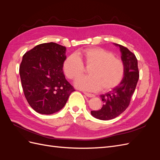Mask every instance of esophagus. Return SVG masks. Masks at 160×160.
Returning <instances> with one entry per match:
<instances>
[{"mask_svg": "<svg viewBox=\"0 0 160 160\" xmlns=\"http://www.w3.org/2000/svg\"><path fill=\"white\" fill-rule=\"evenodd\" d=\"M84 94H85L87 97H88V98H93V97H95V95H94L93 94L89 93H86V92H84Z\"/></svg>", "mask_w": 160, "mask_h": 160, "instance_id": "esophagus-1", "label": "esophagus"}]
</instances>
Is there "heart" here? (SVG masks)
<instances>
[{"label": "heart", "instance_id": "1", "mask_svg": "<svg viewBox=\"0 0 160 160\" xmlns=\"http://www.w3.org/2000/svg\"><path fill=\"white\" fill-rule=\"evenodd\" d=\"M83 62L91 67L88 71L89 76L75 81V86L81 90L108 91L118 86L123 78L125 66L122 60L101 47L88 48L80 51L79 56L72 54L67 57L62 64V70L67 78L75 80L83 74Z\"/></svg>", "mask_w": 160, "mask_h": 160}]
</instances>
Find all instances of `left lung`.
I'll return each instance as SVG.
<instances>
[{"mask_svg":"<svg viewBox=\"0 0 160 160\" xmlns=\"http://www.w3.org/2000/svg\"><path fill=\"white\" fill-rule=\"evenodd\" d=\"M119 47L121 58L125 66V73L122 82L108 93L101 95L103 106L101 109L91 111L94 118L101 120H109L117 118L128 108L131 98L139 79L138 60L128 48L114 43Z\"/></svg>","mask_w":160,"mask_h":160,"instance_id":"obj_1","label":"left lung"}]
</instances>
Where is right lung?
Wrapping results in <instances>:
<instances>
[{
    "instance_id": "1",
    "label": "right lung",
    "mask_w": 160,
    "mask_h": 160,
    "mask_svg": "<svg viewBox=\"0 0 160 160\" xmlns=\"http://www.w3.org/2000/svg\"><path fill=\"white\" fill-rule=\"evenodd\" d=\"M66 50L51 42L37 45L22 57L19 67L22 89L37 113L50 115L60 111L75 91L62 70Z\"/></svg>"
}]
</instances>
